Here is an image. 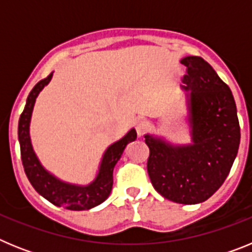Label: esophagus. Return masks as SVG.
Masks as SVG:
<instances>
[{"instance_id":"1","label":"esophagus","mask_w":252,"mask_h":252,"mask_svg":"<svg viewBox=\"0 0 252 252\" xmlns=\"http://www.w3.org/2000/svg\"><path fill=\"white\" fill-rule=\"evenodd\" d=\"M149 130V124L145 120H140L136 122V132L139 136H142L144 133H146V131Z\"/></svg>"}]
</instances>
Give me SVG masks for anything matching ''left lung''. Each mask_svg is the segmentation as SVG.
<instances>
[{"label":"left lung","mask_w":252,"mask_h":252,"mask_svg":"<svg viewBox=\"0 0 252 252\" xmlns=\"http://www.w3.org/2000/svg\"><path fill=\"white\" fill-rule=\"evenodd\" d=\"M183 78L190 144H171L146 133L148 173L164 198L182 204L207 201L223 184L240 145V125L231 90L201 57H186Z\"/></svg>","instance_id":"obj_1"}]
</instances>
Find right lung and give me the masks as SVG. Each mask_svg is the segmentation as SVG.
Instances as JSON below:
<instances>
[{
  "label": "right lung",
  "instance_id": "1",
  "mask_svg": "<svg viewBox=\"0 0 252 252\" xmlns=\"http://www.w3.org/2000/svg\"><path fill=\"white\" fill-rule=\"evenodd\" d=\"M51 78H53V72L31 90L26 99L24 112L20 116L19 142L21 149L22 165L31 186L50 203L72 211H86L98 206L108 198L112 190L113 168L121 158L128 142L136 140L137 133L135 128H131L122 139L117 140L106 149L102 155L97 175L90 184L79 186V184L66 183L64 180H60L59 178L51 174L50 171L46 170L40 162L30 139V122L35 101L44 87L48 86Z\"/></svg>",
  "mask_w": 252,
  "mask_h": 252
}]
</instances>
